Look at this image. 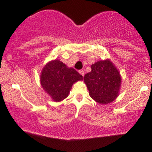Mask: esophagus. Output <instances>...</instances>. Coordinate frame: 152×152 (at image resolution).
<instances>
[{
    "label": "esophagus",
    "instance_id": "34e87169",
    "mask_svg": "<svg viewBox=\"0 0 152 152\" xmlns=\"http://www.w3.org/2000/svg\"><path fill=\"white\" fill-rule=\"evenodd\" d=\"M79 72H80V74L82 76H84V75H85V71L83 70V69H80V70L79 71Z\"/></svg>",
    "mask_w": 152,
    "mask_h": 152
}]
</instances>
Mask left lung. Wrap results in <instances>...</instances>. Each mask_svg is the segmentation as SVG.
<instances>
[{"instance_id":"1","label":"left lung","mask_w":152,"mask_h":152,"mask_svg":"<svg viewBox=\"0 0 152 152\" xmlns=\"http://www.w3.org/2000/svg\"><path fill=\"white\" fill-rule=\"evenodd\" d=\"M84 81L92 99L100 104H108L117 97L121 85L119 71L110 60L98 61L91 66Z\"/></svg>"}]
</instances>
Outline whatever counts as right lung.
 Listing matches in <instances>:
<instances>
[{
  "mask_svg": "<svg viewBox=\"0 0 152 152\" xmlns=\"http://www.w3.org/2000/svg\"><path fill=\"white\" fill-rule=\"evenodd\" d=\"M83 79V77L74 68H68L60 60H55L43 67L40 83L53 101L60 102L68 96L73 84Z\"/></svg>",
  "mask_w": 152,
  "mask_h": 152,
  "instance_id": "1",
  "label": "right lung"
}]
</instances>
